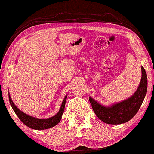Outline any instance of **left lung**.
Returning <instances> with one entry per match:
<instances>
[{"label":"left lung","instance_id":"left-lung-1","mask_svg":"<svg viewBox=\"0 0 154 154\" xmlns=\"http://www.w3.org/2000/svg\"><path fill=\"white\" fill-rule=\"evenodd\" d=\"M142 77L139 86L132 96L121 102L104 106L89 97L94 112L103 122L108 124H121L131 120L138 112L147 93L148 79L146 70L141 66Z\"/></svg>","mask_w":154,"mask_h":154}]
</instances>
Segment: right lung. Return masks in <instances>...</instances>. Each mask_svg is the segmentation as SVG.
I'll return each instance as SVG.
<instances>
[{
  "mask_svg": "<svg viewBox=\"0 0 154 154\" xmlns=\"http://www.w3.org/2000/svg\"><path fill=\"white\" fill-rule=\"evenodd\" d=\"M67 95H66L64 97L63 102H62L61 106H60V109L57 114H55L54 116L48 118H44V119H40V118H37L33 117V116H30L29 115L25 114L23 111H21L19 108H17L16 105L14 104V102L11 100V98L10 96V94H8V99H9V102L11 104V107H12L14 112L16 113L17 117L20 118V121L23 123L27 126L30 128V129H36V130H44L47 129H50V128L53 127V126H56L57 124L60 122V119L62 118V115H63L64 108H65L66 101Z\"/></svg>",
  "mask_w": 154,
  "mask_h": 154,
  "instance_id": "obj_1",
  "label": "right lung"
}]
</instances>
